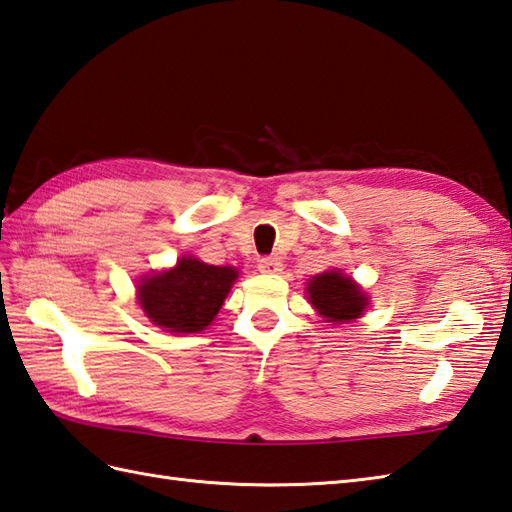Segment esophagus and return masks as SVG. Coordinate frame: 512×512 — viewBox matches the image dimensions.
<instances>
[{
    "label": "esophagus",
    "instance_id": "34e87169",
    "mask_svg": "<svg viewBox=\"0 0 512 512\" xmlns=\"http://www.w3.org/2000/svg\"><path fill=\"white\" fill-rule=\"evenodd\" d=\"M259 270L266 272V275H277L283 270V264L277 257H261L259 259Z\"/></svg>",
    "mask_w": 512,
    "mask_h": 512
}]
</instances>
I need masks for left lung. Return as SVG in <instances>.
Listing matches in <instances>:
<instances>
[{
  "mask_svg": "<svg viewBox=\"0 0 512 512\" xmlns=\"http://www.w3.org/2000/svg\"><path fill=\"white\" fill-rule=\"evenodd\" d=\"M307 296L314 310L334 325L360 318L368 305V296L360 285L338 268L312 277L307 283Z\"/></svg>",
  "mask_w": 512,
  "mask_h": 512,
  "instance_id": "1",
  "label": "left lung"
}]
</instances>
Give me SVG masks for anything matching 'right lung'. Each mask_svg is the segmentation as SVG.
<instances>
[{
	"label": "right lung",
	"instance_id": "add662e5",
	"mask_svg": "<svg viewBox=\"0 0 512 512\" xmlns=\"http://www.w3.org/2000/svg\"><path fill=\"white\" fill-rule=\"evenodd\" d=\"M235 279L233 266L181 257L174 268L141 279L137 299L157 327L172 334H198L213 323Z\"/></svg>",
	"mask_w": 512,
	"mask_h": 512
}]
</instances>
